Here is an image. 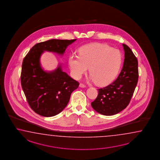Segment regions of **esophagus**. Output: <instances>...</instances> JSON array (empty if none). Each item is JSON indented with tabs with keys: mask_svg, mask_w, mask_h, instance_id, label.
<instances>
[{
	"mask_svg": "<svg viewBox=\"0 0 160 160\" xmlns=\"http://www.w3.org/2000/svg\"><path fill=\"white\" fill-rule=\"evenodd\" d=\"M79 86H80V87H81V88H85V87H86V85H84V84H82V83H80Z\"/></svg>",
	"mask_w": 160,
	"mask_h": 160,
	"instance_id": "obj_1",
	"label": "esophagus"
}]
</instances>
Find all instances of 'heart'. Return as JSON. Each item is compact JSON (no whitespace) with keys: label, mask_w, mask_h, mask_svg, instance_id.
Returning a JSON list of instances; mask_svg holds the SVG:
<instances>
[{"label":"heart","mask_w":160,"mask_h":160,"mask_svg":"<svg viewBox=\"0 0 160 160\" xmlns=\"http://www.w3.org/2000/svg\"><path fill=\"white\" fill-rule=\"evenodd\" d=\"M68 63L74 78H81L90 67V78L98 85L104 86L117 76L121 67L122 55L116 48L107 44L94 43L80 47L78 54H70Z\"/></svg>","instance_id":"b5f03b06"}]
</instances>
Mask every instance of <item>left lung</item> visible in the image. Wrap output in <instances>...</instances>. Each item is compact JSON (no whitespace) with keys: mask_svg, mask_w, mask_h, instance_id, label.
Segmentation results:
<instances>
[{"mask_svg":"<svg viewBox=\"0 0 160 160\" xmlns=\"http://www.w3.org/2000/svg\"><path fill=\"white\" fill-rule=\"evenodd\" d=\"M124 61L117 79L109 86L98 89L97 98L91 102L92 108L105 116L120 112L128 105L138 81V62L131 48L122 44Z\"/></svg>","mask_w":160,"mask_h":160,"instance_id":"left-lung-1","label":"left lung"}]
</instances>
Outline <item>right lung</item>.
Wrapping results in <instances>:
<instances>
[{
  "label": "right lung",
  "mask_w": 160,
  "mask_h": 160,
  "mask_svg": "<svg viewBox=\"0 0 160 160\" xmlns=\"http://www.w3.org/2000/svg\"><path fill=\"white\" fill-rule=\"evenodd\" d=\"M76 39H51L37 43L23 59L21 83L28 103L40 116L52 117L62 111L72 92L79 86L78 82L63 72L61 65L47 72L41 67L40 58L44 51L62 55L67 47Z\"/></svg>",
  "instance_id": "add662e5"
}]
</instances>
